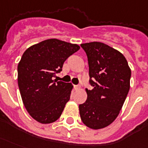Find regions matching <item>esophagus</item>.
<instances>
[{
	"mask_svg": "<svg viewBox=\"0 0 148 148\" xmlns=\"http://www.w3.org/2000/svg\"><path fill=\"white\" fill-rule=\"evenodd\" d=\"M80 87H81V86H80L79 85H74V89H75V90H77V89H79Z\"/></svg>",
	"mask_w": 148,
	"mask_h": 148,
	"instance_id": "esophagus-1",
	"label": "esophagus"
}]
</instances>
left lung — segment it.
Segmentation results:
<instances>
[{
	"label": "left lung",
	"mask_w": 148,
	"mask_h": 148,
	"mask_svg": "<svg viewBox=\"0 0 148 148\" xmlns=\"http://www.w3.org/2000/svg\"><path fill=\"white\" fill-rule=\"evenodd\" d=\"M88 63L87 99L79 105L82 121L93 130L107 127L119 115L130 87L131 70L121 52L101 42L82 44Z\"/></svg>",
	"instance_id": "1"
}]
</instances>
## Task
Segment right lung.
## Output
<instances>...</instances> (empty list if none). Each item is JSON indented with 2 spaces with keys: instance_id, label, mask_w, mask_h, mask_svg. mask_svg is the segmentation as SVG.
I'll list each match as a JSON object with an SVG mask.
<instances>
[{
  "instance_id": "1",
  "label": "right lung",
  "mask_w": 148,
  "mask_h": 148,
  "mask_svg": "<svg viewBox=\"0 0 148 148\" xmlns=\"http://www.w3.org/2000/svg\"><path fill=\"white\" fill-rule=\"evenodd\" d=\"M80 49L76 44L49 39L27 49L18 65V85L25 108L43 124L60 118L69 101L72 84L58 82L66 60Z\"/></svg>"
}]
</instances>
